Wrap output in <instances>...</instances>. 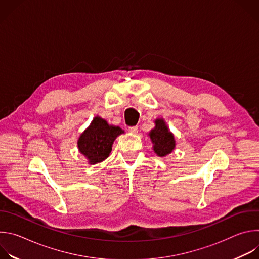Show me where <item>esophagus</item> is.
Here are the masks:
<instances>
[{"label": "esophagus", "instance_id": "1", "mask_svg": "<svg viewBox=\"0 0 259 259\" xmlns=\"http://www.w3.org/2000/svg\"><path fill=\"white\" fill-rule=\"evenodd\" d=\"M129 132L132 133V134H136V133L138 132L137 126H131V127H129Z\"/></svg>", "mask_w": 259, "mask_h": 259}]
</instances>
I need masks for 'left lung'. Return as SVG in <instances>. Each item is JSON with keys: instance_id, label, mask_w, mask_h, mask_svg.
Here are the masks:
<instances>
[{"instance_id": "obj_1", "label": "left lung", "mask_w": 259, "mask_h": 259, "mask_svg": "<svg viewBox=\"0 0 259 259\" xmlns=\"http://www.w3.org/2000/svg\"><path fill=\"white\" fill-rule=\"evenodd\" d=\"M155 123L156 127L150 132V137L154 143L155 153L160 157H164L174 150L175 140L173 134L168 131L164 120L159 119Z\"/></svg>"}]
</instances>
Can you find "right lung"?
<instances>
[{
	"mask_svg": "<svg viewBox=\"0 0 259 259\" xmlns=\"http://www.w3.org/2000/svg\"><path fill=\"white\" fill-rule=\"evenodd\" d=\"M124 131L120 127L109 126L105 120L96 117L78 141L80 152L88 158L90 164H96L109 156L112 145Z\"/></svg>",
	"mask_w": 259,
	"mask_h": 259,
	"instance_id": "1",
	"label": "right lung"
}]
</instances>
